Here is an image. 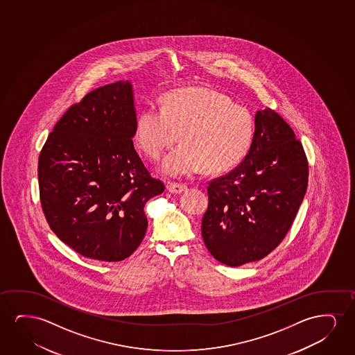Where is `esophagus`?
Segmentation results:
<instances>
[{"instance_id": "esophagus-1", "label": "esophagus", "mask_w": 355, "mask_h": 355, "mask_svg": "<svg viewBox=\"0 0 355 355\" xmlns=\"http://www.w3.org/2000/svg\"><path fill=\"white\" fill-rule=\"evenodd\" d=\"M166 188H167V190H168L170 193L180 194L182 191L187 190V185L182 184V183H172V182H168V183L166 184Z\"/></svg>"}]
</instances>
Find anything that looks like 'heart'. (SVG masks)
Masks as SVG:
<instances>
[{
    "mask_svg": "<svg viewBox=\"0 0 355 355\" xmlns=\"http://www.w3.org/2000/svg\"><path fill=\"white\" fill-rule=\"evenodd\" d=\"M180 139L161 164L167 177L206 170L220 173L238 165L250 150L254 120L248 109L211 88H180L167 93L161 109L146 107L137 117V144L153 160Z\"/></svg>",
    "mask_w": 355,
    "mask_h": 355,
    "instance_id": "heart-1",
    "label": "heart"
}]
</instances>
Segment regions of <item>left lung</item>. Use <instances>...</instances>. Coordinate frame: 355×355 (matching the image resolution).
<instances>
[{
	"label": "left lung",
	"mask_w": 355,
	"mask_h": 355,
	"mask_svg": "<svg viewBox=\"0 0 355 355\" xmlns=\"http://www.w3.org/2000/svg\"><path fill=\"white\" fill-rule=\"evenodd\" d=\"M254 125L243 161L207 187L201 234L209 253L229 267L259 261L279 246L308 184L306 153L287 122L267 107Z\"/></svg>",
	"instance_id": "8db88e82"
}]
</instances>
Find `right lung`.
I'll return each mask as SVG.
<instances>
[{"mask_svg":"<svg viewBox=\"0 0 355 355\" xmlns=\"http://www.w3.org/2000/svg\"><path fill=\"white\" fill-rule=\"evenodd\" d=\"M136 122L131 83H110L69 107L40 153L44 217L83 257H130L146 235V201L165 190L137 154Z\"/></svg>","mask_w":355,"mask_h":355,"instance_id":"obj_1","label":"right lung"}]
</instances>
